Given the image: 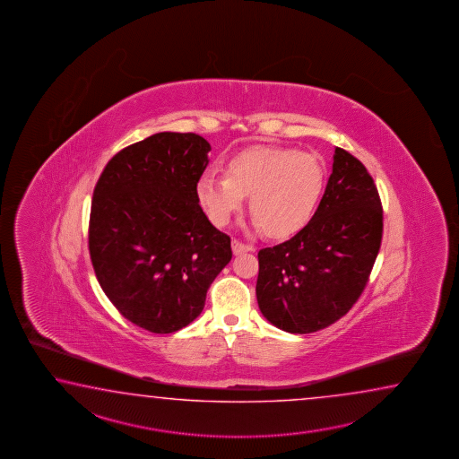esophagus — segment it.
Returning a JSON list of instances; mask_svg holds the SVG:
<instances>
[{"mask_svg": "<svg viewBox=\"0 0 459 459\" xmlns=\"http://www.w3.org/2000/svg\"><path fill=\"white\" fill-rule=\"evenodd\" d=\"M249 251H254V246L243 243V241H239V239H233V253L236 254V255H238V254L249 253Z\"/></svg>", "mask_w": 459, "mask_h": 459, "instance_id": "esophagus-1", "label": "esophagus"}]
</instances>
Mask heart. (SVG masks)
Instances as JSON below:
<instances>
[{
    "label": "heart",
    "instance_id": "b5f03b06",
    "mask_svg": "<svg viewBox=\"0 0 459 459\" xmlns=\"http://www.w3.org/2000/svg\"><path fill=\"white\" fill-rule=\"evenodd\" d=\"M325 170L318 157L289 147L255 146L231 157L225 177L206 172L196 195L216 226H226L249 195L254 225L273 238L300 231L320 200Z\"/></svg>",
    "mask_w": 459,
    "mask_h": 459
}]
</instances>
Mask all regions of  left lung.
<instances>
[{
    "label": "left lung",
    "mask_w": 459,
    "mask_h": 459,
    "mask_svg": "<svg viewBox=\"0 0 459 459\" xmlns=\"http://www.w3.org/2000/svg\"><path fill=\"white\" fill-rule=\"evenodd\" d=\"M381 196L361 160L334 147L333 172L312 220L257 254V303L283 332L330 326L364 292L381 249Z\"/></svg>",
    "instance_id": "left-lung-1"
}]
</instances>
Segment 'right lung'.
<instances>
[{
    "label": "right lung",
    "mask_w": 459,
    "mask_h": 459,
    "mask_svg": "<svg viewBox=\"0 0 459 459\" xmlns=\"http://www.w3.org/2000/svg\"><path fill=\"white\" fill-rule=\"evenodd\" d=\"M210 149L195 133H157L111 157L93 190L88 251L98 282L147 332L194 322L233 257L231 238L196 195Z\"/></svg>",
    "instance_id": "right-lung-1"
}]
</instances>
